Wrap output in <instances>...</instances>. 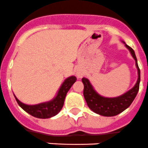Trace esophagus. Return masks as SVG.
I'll list each match as a JSON object with an SVG mask.
<instances>
[{
    "label": "esophagus",
    "instance_id": "obj_1",
    "mask_svg": "<svg viewBox=\"0 0 148 148\" xmlns=\"http://www.w3.org/2000/svg\"><path fill=\"white\" fill-rule=\"evenodd\" d=\"M76 74H77V77H81L84 75L83 72L80 71H78V70L76 71Z\"/></svg>",
    "mask_w": 148,
    "mask_h": 148
}]
</instances>
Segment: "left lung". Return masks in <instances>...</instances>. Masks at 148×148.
<instances>
[{
  "instance_id": "1",
  "label": "left lung",
  "mask_w": 148,
  "mask_h": 148,
  "mask_svg": "<svg viewBox=\"0 0 148 148\" xmlns=\"http://www.w3.org/2000/svg\"><path fill=\"white\" fill-rule=\"evenodd\" d=\"M126 47L130 49L132 56L135 60V64L137 67L138 74L137 83L130 91H128L121 96L116 98L102 97L98 93L95 92L88 79L84 77L82 79V82L84 83V99L87 103L88 107L93 112L100 114L101 116H113L123 112V110L130 106L139 90L140 69L138 65L137 59H136L135 52L132 48L128 46L127 44H126Z\"/></svg>"
}]
</instances>
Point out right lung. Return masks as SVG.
I'll return each mask as SVG.
<instances>
[{"label": "right lung", "instance_id": "add662e5", "mask_svg": "<svg viewBox=\"0 0 148 148\" xmlns=\"http://www.w3.org/2000/svg\"><path fill=\"white\" fill-rule=\"evenodd\" d=\"M76 80V77L74 76L70 77L66 79L61 86L56 97L53 99V101H49V102L42 103V104L36 105H27L18 101L16 96H15V99L16 100L18 105L25 111L31 114L32 116L41 119L49 118L56 115L62 110L67 92Z\"/></svg>", "mask_w": 148, "mask_h": 148}]
</instances>
